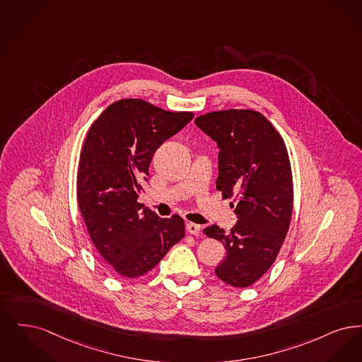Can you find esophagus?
<instances>
[{"instance_id":"1","label":"esophagus","mask_w":362,"mask_h":362,"mask_svg":"<svg viewBox=\"0 0 362 362\" xmlns=\"http://www.w3.org/2000/svg\"><path fill=\"white\" fill-rule=\"evenodd\" d=\"M187 230H188L189 234H192V235L197 236L202 234V227L196 223H192V221L187 223Z\"/></svg>"}]
</instances>
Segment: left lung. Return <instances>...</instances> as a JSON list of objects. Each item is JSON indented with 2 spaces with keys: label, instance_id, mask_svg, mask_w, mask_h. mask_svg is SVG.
I'll return each mask as SVG.
<instances>
[{
  "label": "left lung",
  "instance_id": "obj_1",
  "mask_svg": "<svg viewBox=\"0 0 362 362\" xmlns=\"http://www.w3.org/2000/svg\"><path fill=\"white\" fill-rule=\"evenodd\" d=\"M196 126L218 143L223 199L234 197L238 221L230 233L214 224L204 234L218 239L226 257L215 269L221 281L246 288L259 280L277 258L293 208L291 162L281 135L252 110L209 112Z\"/></svg>",
  "mask_w": 362,
  "mask_h": 362
}]
</instances>
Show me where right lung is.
Here are the masks:
<instances>
[{
    "instance_id": "1",
    "label": "right lung",
    "mask_w": 362,
    "mask_h": 362,
    "mask_svg": "<svg viewBox=\"0 0 362 362\" xmlns=\"http://www.w3.org/2000/svg\"><path fill=\"white\" fill-rule=\"evenodd\" d=\"M193 116L124 98L110 104L86 135L77 175L79 211L97 252L122 277L150 272L185 236L184 219H162L138 197L158 147Z\"/></svg>"
}]
</instances>
